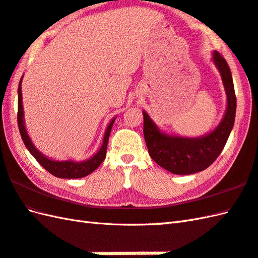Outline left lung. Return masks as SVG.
Masks as SVG:
<instances>
[{
	"instance_id": "obj_1",
	"label": "left lung",
	"mask_w": 258,
	"mask_h": 258,
	"mask_svg": "<svg viewBox=\"0 0 258 258\" xmlns=\"http://www.w3.org/2000/svg\"><path fill=\"white\" fill-rule=\"evenodd\" d=\"M212 61L220 72L226 94L225 112L213 130L192 138L171 135L160 130L147 111H142L144 136L149 154L160 167L173 174H193L210 167L224 149L233 129L236 97L231 70L219 51L212 53Z\"/></svg>"
}]
</instances>
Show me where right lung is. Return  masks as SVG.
Masks as SVG:
<instances>
[{
	"label": "right lung",
	"instance_id": "add662e5",
	"mask_svg": "<svg viewBox=\"0 0 258 258\" xmlns=\"http://www.w3.org/2000/svg\"><path fill=\"white\" fill-rule=\"evenodd\" d=\"M22 81L23 76L20 81L19 90H17V95H19V102H17V123H19L22 140L24 142L27 150L30 151V153L36 159V161L41 164L44 169H46L49 173L57 177H61V179H78V177H84L90 174L91 172H94L106 158L108 140H109V135L111 133L112 124L117 117H113L111 119V121L108 123L99 150L95 154H93L90 158L83 160V161H77V160L73 159L55 160L48 158L38 150L27 134L24 121V108H23L22 99Z\"/></svg>",
	"mask_w": 258,
	"mask_h": 258
}]
</instances>
